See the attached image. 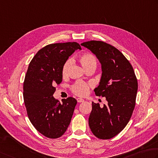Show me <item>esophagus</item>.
Returning a JSON list of instances; mask_svg holds the SVG:
<instances>
[{
	"instance_id": "esophagus-1",
	"label": "esophagus",
	"mask_w": 158,
	"mask_h": 158,
	"mask_svg": "<svg viewBox=\"0 0 158 158\" xmlns=\"http://www.w3.org/2000/svg\"><path fill=\"white\" fill-rule=\"evenodd\" d=\"M77 102H78V103H82V102L84 101V100H83V98H77Z\"/></svg>"
}]
</instances>
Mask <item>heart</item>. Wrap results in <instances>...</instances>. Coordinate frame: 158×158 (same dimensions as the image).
<instances>
[{
    "mask_svg": "<svg viewBox=\"0 0 158 158\" xmlns=\"http://www.w3.org/2000/svg\"><path fill=\"white\" fill-rule=\"evenodd\" d=\"M79 61L85 70L92 66H97V60L94 55L90 53H85L79 57ZM72 62L73 61L71 59H69L64 62L62 69H61V74L63 77H66L69 75ZM88 89L89 85L83 81H77L72 86V91L73 93L78 96H81V97L87 94Z\"/></svg>",
    "mask_w": 158,
    "mask_h": 158,
    "instance_id": "obj_1",
    "label": "heart"
}]
</instances>
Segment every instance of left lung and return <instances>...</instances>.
<instances>
[{"label":"left lung","mask_w":158,"mask_h":158,"mask_svg":"<svg viewBox=\"0 0 158 158\" xmlns=\"http://www.w3.org/2000/svg\"><path fill=\"white\" fill-rule=\"evenodd\" d=\"M81 46L89 49L101 65L99 85L94 90L106 97L107 105L100 107L92 102L89 126L96 137L107 140L127 125L135 104L138 81L133 67L121 52L107 43L92 40Z\"/></svg>","instance_id":"1"}]
</instances>
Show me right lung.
I'll list each match as a JSON object with an SVG mask.
<instances>
[{
	"label": "right lung",
	"instance_id": "right-lung-1",
	"mask_svg": "<svg viewBox=\"0 0 158 158\" xmlns=\"http://www.w3.org/2000/svg\"><path fill=\"white\" fill-rule=\"evenodd\" d=\"M77 49V42L51 44L37 52L31 61L24 79L23 97L28 117L40 134L48 138L61 137L70 125L77 100L55 99L53 94L62 81V66Z\"/></svg>",
	"mask_w": 158,
	"mask_h": 158
}]
</instances>
